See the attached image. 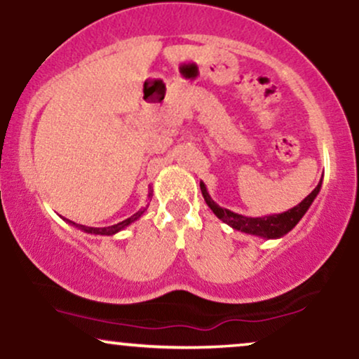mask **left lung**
Instances as JSON below:
<instances>
[{
  "instance_id": "obj_1",
  "label": "left lung",
  "mask_w": 359,
  "mask_h": 359,
  "mask_svg": "<svg viewBox=\"0 0 359 359\" xmlns=\"http://www.w3.org/2000/svg\"><path fill=\"white\" fill-rule=\"evenodd\" d=\"M320 187H323V180L317 184V187L309 194L302 203L295 205V208L288 209L285 212L270 214V216H262V217H248L217 205L212 201V197L209 196L208 189H205V184L201 182V191H203L205 204L211 208V211L216 214L222 222L231 226V228L236 229V231L253 234V236L263 238V240H278V238L285 236L288 231H292V229L297 226V222L302 219L304 214L307 212V209L311 208V204L314 203V199L317 197V194H319Z\"/></svg>"
}]
</instances>
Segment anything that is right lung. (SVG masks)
I'll return each instance as SVG.
<instances>
[{"label": "right lung", "instance_id": "right-lung-1", "mask_svg": "<svg viewBox=\"0 0 359 359\" xmlns=\"http://www.w3.org/2000/svg\"><path fill=\"white\" fill-rule=\"evenodd\" d=\"M151 196H154V191H151V189H150V192H148V199H150V201H151ZM147 208H148V205H147ZM147 208H142V209H140L138 212H135L133 216H131V217H128V219L121 221V222H118V224H113V226H106V228H90V226L77 224V222H74V221H69V219H65V221H67L69 224H71V226H74V228L81 229V231H84V233H88V234H101V236H113V234H116V233L121 231V229H125L126 226H130L131 222H135V221H137L138 217H142V216H143V212L147 211Z\"/></svg>", "mask_w": 359, "mask_h": 359}]
</instances>
